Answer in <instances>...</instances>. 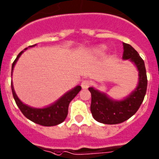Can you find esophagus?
I'll list each match as a JSON object with an SVG mask.
<instances>
[{
  "mask_svg": "<svg viewBox=\"0 0 159 159\" xmlns=\"http://www.w3.org/2000/svg\"><path fill=\"white\" fill-rule=\"evenodd\" d=\"M91 85V82L90 81H89V80L87 79H84L81 81V87L83 88V89H87V88H89V86H90Z\"/></svg>",
  "mask_w": 159,
  "mask_h": 159,
  "instance_id": "34e87169",
  "label": "esophagus"
}]
</instances>
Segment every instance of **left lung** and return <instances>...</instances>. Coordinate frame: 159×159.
<instances>
[{
  "instance_id": "left-lung-1",
  "label": "left lung",
  "mask_w": 159,
  "mask_h": 159,
  "mask_svg": "<svg viewBox=\"0 0 159 159\" xmlns=\"http://www.w3.org/2000/svg\"><path fill=\"white\" fill-rule=\"evenodd\" d=\"M123 47L122 58L133 61L139 71V85L133 93L122 101H113L105 93L92 87L89 88L91 93V113L93 118L101 123L113 125L128 120L137 112L146 95L147 76L144 61L130 45L123 43Z\"/></svg>"
}]
</instances>
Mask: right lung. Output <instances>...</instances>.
Wrapping results in <instances>:
<instances>
[{"label":"right lung","instance_id":"right-lung-1","mask_svg":"<svg viewBox=\"0 0 159 159\" xmlns=\"http://www.w3.org/2000/svg\"><path fill=\"white\" fill-rule=\"evenodd\" d=\"M34 45H30L29 47L34 46ZM26 49L27 48H25V49ZM22 53H23V51H21L17 55L16 58L13 61V65H12V71H13L16 61ZM11 74H12V73H11ZM11 88H12L13 98L16 102V106H18V108L20 109L22 114L30 121H34L38 125H44V126H53V125H58V124L61 123L63 121H65V119L67 117V114H68V108L70 102L75 98L76 95L78 94L79 91L81 89V86L78 85L74 89H72L71 91H70L67 93H66L64 96L61 97L57 102H55L52 106L43 109H35L26 106L20 102V99L17 98V96L15 93L12 82H11Z\"/></svg>","mask_w":159,"mask_h":159}]
</instances>
